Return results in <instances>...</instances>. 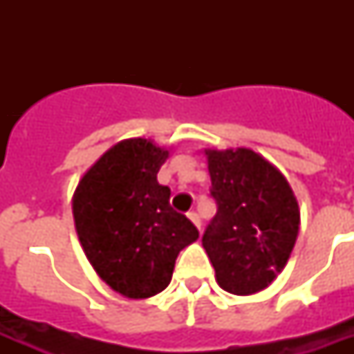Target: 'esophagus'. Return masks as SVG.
<instances>
[{"label": "esophagus", "mask_w": 354, "mask_h": 354, "mask_svg": "<svg viewBox=\"0 0 354 354\" xmlns=\"http://www.w3.org/2000/svg\"><path fill=\"white\" fill-rule=\"evenodd\" d=\"M187 216L191 218V221H193L194 226L198 227V230H202V221H200V216H198V213H196V211H189Z\"/></svg>", "instance_id": "obj_1"}]
</instances>
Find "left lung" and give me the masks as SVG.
<instances>
[{"mask_svg": "<svg viewBox=\"0 0 354 354\" xmlns=\"http://www.w3.org/2000/svg\"><path fill=\"white\" fill-rule=\"evenodd\" d=\"M216 215L202 246L224 290H263L285 268L299 232V207L285 176L250 149L205 150Z\"/></svg>", "mask_w": 354, "mask_h": 354, "instance_id": "left-lung-1", "label": "left lung"}]
</instances>
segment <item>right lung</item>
Segmentation results:
<instances>
[{
	"label": "right lung",
	"instance_id": "1",
	"mask_svg": "<svg viewBox=\"0 0 354 354\" xmlns=\"http://www.w3.org/2000/svg\"><path fill=\"white\" fill-rule=\"evenodd\" d=\"M167 156L149 139L121 141L75 191L86 257L106 285L132 299L165 290L178 253L198 239L193 222L171 207V189L158 183Z\"/></svg>",
	"mask_w": 354,
	"mask_h": 354
}]
</instances>
